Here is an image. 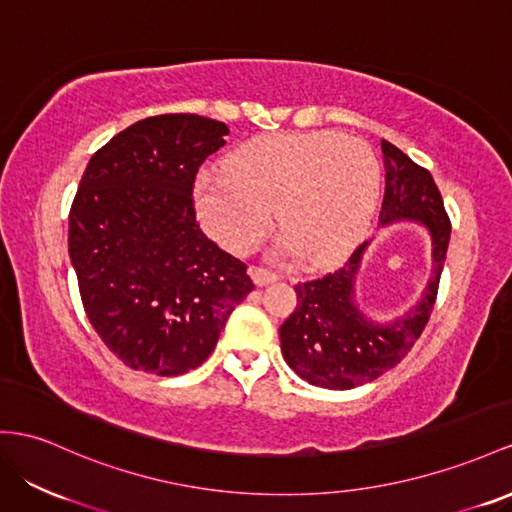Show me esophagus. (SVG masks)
<instances>
[{"instance_id":"34e87169","label":"esophagus","mask_w":512,"mask_h":512,"mask_svg":"<svg viewBox=\"0 0 512 512\" xmlns=\"http://www.w3.org/2000/svg\"><path fill=\"white\" fill-rule=\"evenodd\" d=\"M248 274H251V279L255 281V285L257 287H264V285H270V283H274L277 281L279 277L277 274H272V272H268V270H264V268H248Z\"/></svg>"}]
</instances>
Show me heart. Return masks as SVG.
Segmentation results:
<instances>
[{
    "instance_id": "heart-1",
    "label": "heart",
    "mask_w": 512,
    "mask_h": 512,
    "mask_svg": "<svg viewBox=\"0 0 512 512\" xmlns=\"http://www.w3.org/2000/svg\"><path fill=\"white\" fill-rule=\"evenodd\" d=\"M381 179V162L359 138L333 131L268 136L235 153L229 173L196 181L194 205L203 229L231 253L253 251L279 207L285 233L272 257L326 266L368 233Z\"/></svg>"
}]
</instances>
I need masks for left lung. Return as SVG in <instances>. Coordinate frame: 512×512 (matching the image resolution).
<instances>
[{"instance_id": "1", "label": "left lung", "mask_w": 512, "mask_h": 512, "mask_svg": "<svg viewBox=\"0 0 512 512\" xmlns=\"http://www.w3.org/2000/svg\"><path fill=\"white\" fill-rule=\"evenodd\" d=\"M381 147L387 175L378 222L381 227L415 222L428 231L430 277L417 303L389 322L365 316L357 300V274L370 242H363L335 272L298 283L296 309L281 324L279 337L283 359L309 385L344 391L372 383L406 357L435 305L450 242V220L428 170L387 140Z\"/></svg>"}]
</instances>
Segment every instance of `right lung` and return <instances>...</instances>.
I'll list each match as a JSON object with an SVG mask.
<instances>
[{"instance_id":"add662e5","label":"right lung","mask_w":512,"mask_h":512,"mask_svg":"<svg viewBox=\"0 0 512 512\" xmlns=\"http://www.w3.org/2000/svg\"><path fill=\"white\" fill-rule=\"evenodd\" d=\"M227 134L205 116H149L84 170L69 214L71 264L90 324L131 370L199 368L255 290L242 261L205 238L192 205L196 170Z\"/></svg>"}]
</instances>
